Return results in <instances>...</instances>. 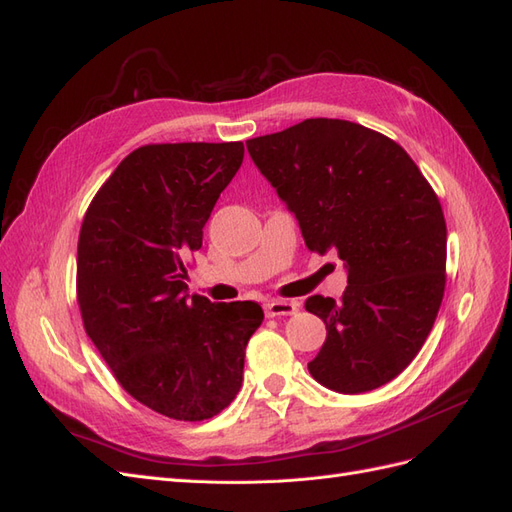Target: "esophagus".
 Returning <instances> with one entry per match:
<instances>
[{
  "instance_id": "obj_1",
  "label": "esophagus",
  "mask_w": 512,
  "mask_h": 512,
  "mask_svg": "<svg viewBox=\"0 0 512 512\" xmlns=\"http://www.w3.org/2000/svg\"><path fill=\"white\" fill-rule=\"evenodd\" d=\"M299 309V303L294 301H282V299H271L265 303V312L267 316L275 318V316H290Z\"/></svg>"
}]
</instances>
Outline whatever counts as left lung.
<instances>
[{
  "mask_svg": "<svg viewBox=\"0 0 512 512\" xmlns=\"http://www.w3.org/2000/svg\"><path fill=\"white\" fill-rule=\"evenodd\" d=\"M247 151L297 215L309 252H337L342 299L314 294L327 324L309 374L331 391H374L404 371L436 322L446 286L442 205L389 136L344 119H305Z\"/></svg>",
  "mask_w": 512,
  "mask_h": 512,
  "instance_id": "8db88e82",
  "label": "left lung"
}]
</instances>
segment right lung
I'll return each mask as SVG.
<instances>
[{
  "mask_svg": "<svg viewBox=\"0 0 512 512\" xmlns=\"http://www.w3.org/2000/svg\"><path fill=\"white\" fill-rule=\"evenodd\" d=\"M243 143L143 145L83 218L76 301L91 342L143 406L175 421L220 414L241 389L254 301L188 294V258L243 162Z\"/></svg>",
  "mask_w": 512,
  "mask_h": 512,
  "instance_id": "obj_1",
  "label": "right lung"
}]
</instances>
